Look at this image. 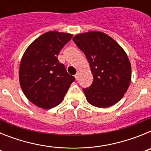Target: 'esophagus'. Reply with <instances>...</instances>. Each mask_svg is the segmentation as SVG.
I'll return each mask as SVG.
<instances>
[{
    "mask_svg": "<svg viewBox=\"0 0 151 151\" xmlns=\"http://www.w3.org/2000/svg\"><path fill=\"white\" fill-rule=\"evenodd\" d=\"M75 78H76V80H78L79 78V73H77L75 75Z\"/></svg>",
    "mask_w": 151,
    "mask_h": 151,
    "instance_id": "1",
    "label": "esophagus"
}]
</instances>
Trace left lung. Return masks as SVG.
I'll list each match as a JSON object with an SVG mask.
<instances>
[{"mask_svg":"<svg viewBox=\"0 0 151 151\" xmlns=\"http://www.w3.org/2000/svg\"><path fill=\"white\" fill-rule=\"evenodd\" d=\"M87 57L93 75V83L83 88L92 106L107 108L123 97L132 78L127 54L111 37L101 32L81 33L73 38Z\"/></svg>","mask_w":151,"mask_h":151,"instance_id":"8db88e82","label":"left lung"}]
</instances>
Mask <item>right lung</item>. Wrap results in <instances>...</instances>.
I'll return each instance as SVG.
<instances>
[{
  "label": "right lung",
  "mask_w": 151,
  "mask_h": 151,
  "mask_svg": "<svg viewBox=\"0 0 151 151\" xmlns=\"http://www.w3.org/2000/svg\"><path fill=\"white\" fill-rule=\"evenodd\" d=\"M73 35L56 31L41 35L24 52L19 78L28 99L38 107L50 109L62 102L75 81L57 59Z\"/></svg>",
  "instance_id": "1"
}]
</instances>
